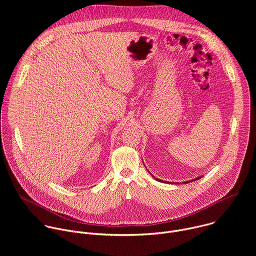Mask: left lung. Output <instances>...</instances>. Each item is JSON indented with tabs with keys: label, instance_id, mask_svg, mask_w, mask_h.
<instances>
[{
	"label": "left lung",
	"instance_id": "left-lung-1",
	"mask_svg": "<svg viewBox=\"0 0 256 256\" xmlns=\"http://www.w3.org/2000/svg\"><path fill=\"white\" fill-rule=\"evenodd\" d=\"M153 177H154V176H153ZM154 178H155V179H156V180H158V181H160V182H163V181H162V180H160V179H158V178H156V177H154ZM200 178H202V176H200V177H198V178H194V179H192V180H188V181H184V184H190V182H192V181H194V180H198V179H200ZM165 182H167V181H165ZM171 184H172V182H171ZM176 184H178V182H176Z\"/></svg>",
	"mask_w": 256,
	"mask_h": 256
}]
</instances>
